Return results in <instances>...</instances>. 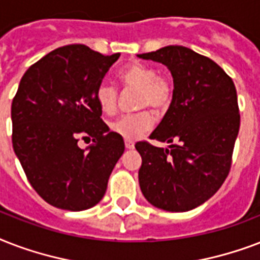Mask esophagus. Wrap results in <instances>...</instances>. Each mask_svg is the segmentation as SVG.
<instances>
[{"instance_id": "obj_1", "label": "esophagus", "mask_w": 260, "mask_h": 260, "mask_svg": "<svg viewBox=\"0 0 260 260\" xmlns=\"http://www.w3.org/2000/svg\"><path fill=\"white\" fill-rule=\"evenodd\" d=\"M124 145H126V149H134V142L133 141L126 140L124 141Z\"/></svg>"}]
</instances>
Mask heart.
Wrapping results in <instances>:
<instances>
[{
  "instance_id": "obj_1",
  "label": "heart",
  "mask_w": 260,
  "mask_h": 260,
  "mask_svg": "<svg viewBox=\"0 0 260 260\" xmlns=\"http://www.w3.org/2000/svg\"><path fill=\"white\" fill-rule=\"evenodd\" d=\"M122 84L128 88L138 89L137 107H150L156 112L168 110L174 96V85L167 76L157 74L153 66L145 63H132L119 74ZM94 99L99 108L104 114H112L118 104V89L110 82H102L96 88ZM153 126V116L149 111L126 114L110 122L112 133L123 137L124 140H136Z\"/></svg>"
}]
</instances>
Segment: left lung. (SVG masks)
Listing matches in <instances>:
<instances>
[{"mask_svg":"<svg viewBox=\"0 0 260 260\" xmlns=\"http://www.w3.org/2000/svg\"><path fill=\"white\" fill-rule=\"evenodd\" d=\"M138 58L162 63L174 78L170 108L150 140L137 142L138 180L150 205L188 212L216 194L231 170L240 114L232 78L210 58L183 46H167Z\"/></svg>","mask_w":260,"mask_h":260,"instance_id":"8db88e82","label":"left lung"}]
</instances>
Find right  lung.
<instances>
[{
	"label": "right lung",
	"instance_id": "1",
	"mask_svg": "<svg viewBox=\"0 0 260 260\" xmlns=\"http://www.w3.org/2000/svg\"><path fill=\"white\" fill-rule=\"evenodd\" d=\"M120 54L63 46L24 73L12 103V144L27 179L50 205L81 212L98 205L124 152L102 120L94 93ZM80 138L92 144L81 149Z\"/></svg>",
	"mask_w": 260,
	"mask_h": 260
}]
</instances>
